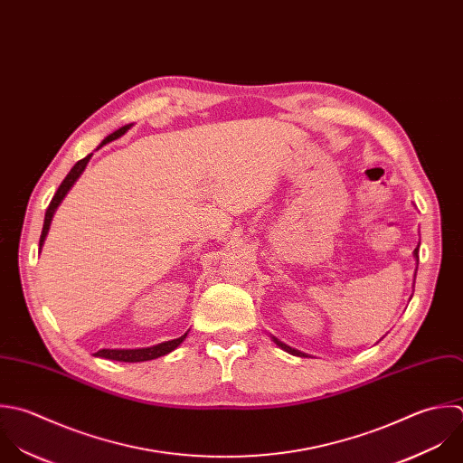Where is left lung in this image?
<instances>
[{"label": "left lung", "instance_id": "8db88e82", "mask_svg": "<svg viewBox=\"0 0 463 463\" xmlns=\"http://www.w3.org/2000/svg\"><path fill=\"white\" fill-rule=\"evenodd\" d=\"M419 247H420V245H419ZM419 247L413 250V258H415V261H417V269H419ZM417 269H415V278H417ZM413 287H415V283H413ZM270 337H272V341H274L281 350H285V352H288V354H292V355H298V357H308L307 354H303V352H299V350H296V348L285 345V343L279 341L278 337H274V335H270Z\"/></svg>", "mask_w": 463, "mask_h": 463}]
</instances>
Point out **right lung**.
<instances>
[{
  "instance_id": "obj_1",
  "label": "right lung",
  "mask_w": 463,
  "mask_h": 463,
  "mask_svg": "<svg viewBox=\"0 0 463 463\" xmlns=\"http://www.w3.org/2000/svg\"><path fill=\"white\" fill-rule=\"evenodd\" d=\"M131 126H133V124H126V126L118 128L117 131H113L111 135H108V137L100 142L99 147H102L104 144H108V142L118 138V137H122ZM99 147H97V149H99ZM91 155H93V153H91ZM91 155H88V156H84L82 160H79V162L70 169V173L66 175V178L61 182L59 189L55 191V194H53V198H52V202H50V205H48V209H46V213H44V223H43L41 238H39V252H41V249H43V245H44V240H46V234H48V229H50L53 213L57 211V207L61 205V202L64 200V196L68 194V191L71 189V185L77 182V178L82 175V171H84L86 164L90 162ZM185 337H187V332H185L182 337H178V339L165 341V343H160V345H155V346H149V348H135V350H117V348H115V350H108V348H104V350H99V352L95 354V357L111 359V361H120V363H142V361H151V359L162 357V355H165V354H171L175 348H178V346L184 343Z\"/></svg>"
}]
</instances>
